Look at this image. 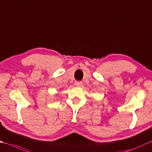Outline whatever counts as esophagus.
Here are the masks:
<instances>
[{
    "instance_id": "34e87169",
    "label": "esophagus",
    "mask_w": 152,
    "mask_h": 152,
    "mask_svg": "<svg viewBox=\"0 0 152 152\" xmlns=\"http://www.w3.org/2000/svg\"><path fill=\"white\" fill-rule=\"evenodd\" d=\"M75 85L76 86H78V87H80V86H81L82 85V82H80V81H77L75 83Z\"/></svg>"
}]
</instances>
